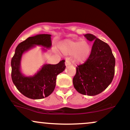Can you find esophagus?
Wrapping results in <instances>:
<instances>
[{"mask_svg":"<svg viewBox=\"0 0 130 130\" xmlns=\"http://www.w3.org/2000/svg\"><path fill=\"white\" fill-rule=\"evenodd\" d=\"M65 65H66V66H68V65H71V62H70V61L68 60V59H67V60H65Z\"/></svg>","mask_w":130,"mask_h":130,"instance_id":"esophagus-1","label":"esophagus"}]
</instances>
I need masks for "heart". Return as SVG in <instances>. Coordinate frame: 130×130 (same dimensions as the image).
<instances>
[{
	"instance_id": "b5f03b06",
	"label": "heart",
	"mask_w": 130,
	"mask_h": 130,
	"mask_svg": "<svg viewBox=\"0 0 130 130\" xmlns=\"http://www.w3.org/2000/svg\"><path fill=\"white\" fill-rule=\"evenodd\" d=\"M59 48L64 55L73 54L74 60L79 63L86 62L92 53V46L85 40H65L60 43Z\"/></svg>"
}]
</instances>
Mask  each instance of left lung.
<instances>
[{"label":"left lung","mask_w":130,"mask_h":130,"mask_svg":"<svg viewBox=\"0 0 130 130\" xmlns=\"http://www.w3.org/2000/svg\"><path fill=\"white\" fill-rule=\"evenodd\" d=\"M93 41L92 53L85 63L76 67L74 87L79 93L94 96L108 87L114 78L116 60L110 46L90 34L84 35Z\"/></svg>","instance_id":"left-lung-1"}]
</instances>
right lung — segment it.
I'll return each instance as SVG.
<instances>
[{
  "label": "right lung",
  "mask_w": 130,
  "mask_h": 130,
  "mask_svg": "<svg viewBox=\"0 0 130 130\" xmlns=\"http://www.w3.org/2000/svg\"><path fill=\"white\" fill-rule=\"evenodd\" d=\"M51 35L39 34L29 37L16 47L11 59V79L13 84L22 95L31 99L38 100L47 97L53 93L56 84L57 76L65 69V60L56 65L44 64L34 76H26L21 71V61L24 53L41 46L49 49L51 47ZM44 51L46 50L43 48Z\"/></svg>",
  "instance_id": "1"
}]
</instances>
